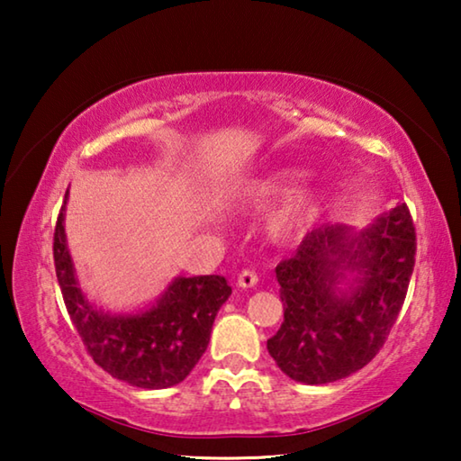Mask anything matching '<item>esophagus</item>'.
<instances>
[{
	"label": "esophagus",
	"instance_id": "34e87169",
	"mask_svg": "<svg viewBox=\"0 0 461 461\" xmlns=\"http://www.w3.org/2000/svg\"><path fill=\"white\" fill-rule=\"evenodd\" d=\"M238 285H240L241 288L256 286V285H258V275H256L254 270H241L240 276H238Z\"/></svg>",
	"mask_w": 461,
	"mask_h": 461
}]
</instances>
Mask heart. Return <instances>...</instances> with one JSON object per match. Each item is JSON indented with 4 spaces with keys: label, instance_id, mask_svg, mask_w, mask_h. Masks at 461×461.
Wrapping results in <instances>:
<instances>
[{
    "label": "heart",
    "instance_id": "b5f03b06",
    "mask_svg": "<svg viewBox=\"0 0 461 461\" xmlns=\"http://www.w3.org/2000/svg\"><path fill=\"white\" fill-rule=\"evenodd\" d=\"M299 176H301L299 173L285 170V173H276L272 176L262 178V181H258L252 186V197L258 203L276 199L291 189V185L299 181ZM317 209H319V199L313 191L296 193L294 197L288 199L270 220V233L278 240L296 236V233L305 230L307 225L313 221V217L317 215Z\"/></svg>",
    "mask_w": 461,
    "mask_h": 461
}]
</instances>
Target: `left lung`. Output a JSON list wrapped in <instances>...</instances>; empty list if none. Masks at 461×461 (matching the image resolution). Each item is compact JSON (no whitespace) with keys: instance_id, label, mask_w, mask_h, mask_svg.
I'll use <instances>...</instances> for the list:
<instances>
[{"instance_id":"obj_1","label":"left lung","mask_w":461,"mask_h":461,"mask_svg":"<svg viewBox=\"0 0 461 461\" xmlns=\"http://www.w3.org/2000/svg\"><path fill=\"white\" fill-rule=\"evenodd\" d=\"M415 252V225L404 203L360 233L341 223L309 231L276 267L285 321L267 346L278 368L305 384H327L364 368L401 313ZM348 271L357 276L341 289Z\"/></svg>"}]
</instances>
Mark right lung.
Returning a JSON list of instances; mask_svg holds the SVG:
<instances>
[{"label":"right lung","mask_w":461,"mask_h":461,"mask_svg":"<svg viewBox=\"0 0 461 461\" xmlns=\"http://www.w3.org/2000/svg\"><path fill=\"white\" fill-rule=\"evenodd\" d=\"M68 191L65 194L67 205ZM65 205L54 228V268L62 299L83 346L113 378L138 388H168L189 376L205 354L220 307L231 294L217 275L175 278L150 309L109 315L91 305L77 283L65 236Z\"/></svg>","instance_id":"add662e5"}]
</instances>
